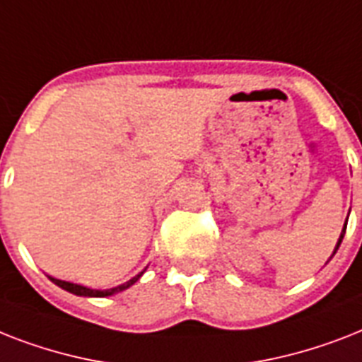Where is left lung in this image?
<instances>
[{
	"label": "left lung",
	"instance_id": "obj_1",
	"mask_svg": "<svg viewBox=\"0 0 362 362\" xmlns=\"http://www.w3.org/2000/svg\"><path fill=\"white\" fill-rule=\"evenodd\" d=\"M348 216H349V214H348ZM346 227H348V220H346V223H344V229H342V233H340V238H338L337 247H334V252H332V255L337 253V250H338V247H340V244H342V238H344V235H346ZM332 255H331V257H332Z\"/></svg>",
	"mask_w": 362,
	"mask_h": 362
}]
</instances>
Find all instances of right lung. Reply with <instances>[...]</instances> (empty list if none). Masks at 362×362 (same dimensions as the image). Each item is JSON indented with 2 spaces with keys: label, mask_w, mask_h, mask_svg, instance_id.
Wrapping results in <instances>:
<instances>
[{
  "label": "right lung",
  "mask_w": 362,
  "mask_h": 362,
  "mask_svg": "<svg viewBox=\"0 0 362 362\" xmlns=\"http://www.w3.org/2000/svg\"><path fill=\"white\" fill-rule=\"evenodd\" d=\"M144 270H142V272H139L135 278H131L129 281H125V284H122V286L110 287V289H90V287L78 286V284H71V281L56 280V278H52V276H50V280H52L58 287H62V289H65V291L73 293V295H78V297H110V295H116V293L124 291V289H127V287L133 286V284H135V281L139 280L142 274H144Z\"/></svg>",
  "instance_id": "obj_1"
}]
</instances>
